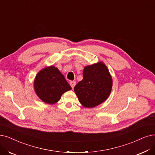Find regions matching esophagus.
<instances>
[{
    "mask_svg": "<svg viewBox=\"0 0 155 155\" xmlns=\"http://www.w3.org/2000/svg\"><path fill=\"white\" fill-rule=\"evenodd\" d=\"M69 84H70L71 86L72 87V88L73 89V88H74V86H75L76 84V81H70Z\"/></svg>",
    "mask_w": 155,
    "mask_h": 155,
    "instance_id": "34e87169",
    "label": "esophagus"
}]
</instances>
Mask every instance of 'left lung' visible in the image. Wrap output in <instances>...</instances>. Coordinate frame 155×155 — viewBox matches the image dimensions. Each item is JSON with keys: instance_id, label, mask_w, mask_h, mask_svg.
<instances>
[{"instance_id": "1", "label": "left lung", "mask_w": 155, "mask_h": 155, "mask_svg": "<svg viewBox=\"0 0 155 155\" xmlns=\"http://www.w3.org/2000/svg\"><path fill=\"white\" fill-rule=\"evenodd\" d=\"M83 79L74 87L79 102L85 107H94L108 98L113 81L106 66L99 62L84 67Z\"/></svg>"}]
</instances>
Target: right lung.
<instances>
[{"mask_svg":"<svg viewBox=\"0 0 155 155\" xmlns=\"http://www.w3.org/2000/svg\"><path fill=\"white\" fill-rule=\"evenodd\" d=\"M34 88L41 100L49 104L59 101L61 95L72 89L63 74L53 66L46 67L37 74Z\"/></svg>","mask_w":155,"mask_h":155,"instance_id":"right-lung-1","label":"right lung"}]
</instances>
